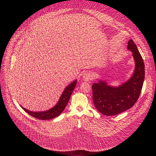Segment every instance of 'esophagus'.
Wrapping results in <instances>:
<instances>
[{
	"instance_id": "esophagus-1",
	"label": "esophagus",
	"mask_w": 156,
	"mask_h": 156,
	"mask_svg": "<svg viewBox=\"0 0 156 156\" xmlns=\"http://www.w3.org/2000/svg\"><path fill=\"white\" fill-rule=\"evenodd\" d=\"M92 78V75L90 73H88V72H86L85 73L83 74V80L85 81H88L91 80Z\"/></svg>"
}]
</instances>
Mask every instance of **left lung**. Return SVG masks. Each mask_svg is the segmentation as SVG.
I'll return each mask as SVG.
<instances>
[{
    "label": "left lung",
    "mask_w": 156,
    "mask_h": 156,
    "mask_svg": "<svg viewBox=\"0 0 156 156\" xmlns=\"http://www.w3.org/2000/svg\"><path fill=\"white\" fill-rule=\"evenodd\" d=\"M127 49L132 52L135 63L131 76L118 86H112L105 80L98 79L93 84V99L95 107L104 115H115L131 108L136 102L144 80V64L133 40L128 42Z\"/></svg>",
    "instance_id": "1"
}]
</instances>
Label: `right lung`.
I'll use <instances>...</instances> for the list:
<instances>
[{
	"label": "right lung",
	"instance_id": "add662e5",
	"mask_svg": "<svg viewBox=\"0 0 156 156\" xmlns=\"http://www.w3.org/2000/svg\"><path fill=\"white\" fill-rule=\"evenodd\" d=\"M76 83L77 80H75L66 86L63 90L62 94H61L57 104L49 110L40 111V112L39 111H38V112H36V111L34 112V111L29 110L24 108L23 107H22L21 105L20 106L27 113H28V114H30V115L34 118L44 120L55 118L58 117L60 114H61V113L63 112V110L66 107V105H67L70 100V96L73 93V91L74 90V89L76 85Z\"/></svg>",
	"mask_w": 156,
	"mask_h": 156
}]
</instances>
